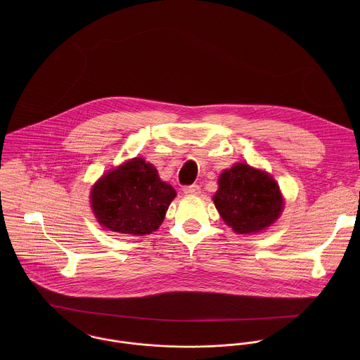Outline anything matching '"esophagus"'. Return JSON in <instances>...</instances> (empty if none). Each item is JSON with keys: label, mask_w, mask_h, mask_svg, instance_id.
<instances>
[{"label": "esophagus", "mask_w": 360, "mask_h": 360, "mask_svg": "<svg viewBox=\"0 0 360 360\" xmlns=\"http://www.w3.org/2000/svg\"><path fill=\"white\" fill-rule=\"evenodd\" d=\"M184 194L187 195H200L201 194V187L197 186V184H193V186H187L184 187Z\"/></svg>", "instance_id": "1"}]
</instances>
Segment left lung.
Returning a JSON list of instances; mask_svg holds the SVG:
<instances>
[{"instance_id": "left-lung-1", "label": "left lung", "mask_w": 360, "mask_h": 360, "mask_svg": "<svg viewBox=\"0 0 360 360\" xmlns=\"http://www.w3.org/2000/svg\"><path fill=\"white\" fill-rule=\"evenodd\" d=\"M217 184L213 204L237 234L262 233L283 213L284 197L266 170L237 162L220 173Z\"/></svg>"}]
</instances>
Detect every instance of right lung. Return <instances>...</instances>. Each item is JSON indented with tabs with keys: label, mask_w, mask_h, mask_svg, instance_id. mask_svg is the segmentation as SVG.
<instances>
[{
	"label": "right lung",
	"mask_w": 360,
	"mask_h": 360,
	"mask_svg": "<svg viewBox=\"0 0 360 360\" xmlns=\"http://www.w3.org/2000/svg\"><path fill=\"white\" fill-rule=\"evenodd\" d=\"M174 188L162 181L153 163L133 158L108 170L90 191L93 213L101 227L130 236H146L159 229Z\"/></svg>",
	"instance_id": "right-lung-1"
}]
</instances>
